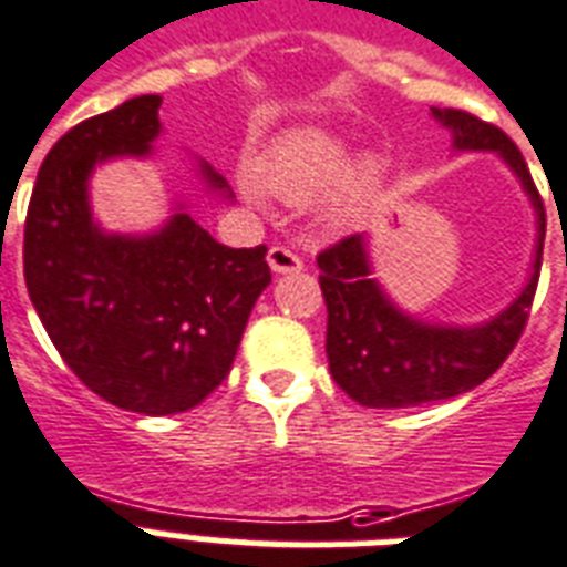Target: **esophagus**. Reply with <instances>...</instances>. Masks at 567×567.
Listing matches in <instances>:
<instances>
[{
	"label": "esophagus",
	"instance_id": "obj_1",
	"mask_svg": "<svg viewBox=\"0 0 567 567\" xmlns=\"http://www.w3.org/2000/svg\"><path fill=\"white\" fill-rule=\"evenodd\" d=\"M269 266L275 275H289V271H301L305 269V262L298 254H292L284 245H271L269 248Z\"/></svg>",
	"mask_w": 567,
	"mask_h": 567
}]
</instances>
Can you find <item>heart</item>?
I'll list each match as a JSON object with an SVG mask.
<instances>
[{
  "instance_id": "obj_1",
  "label": "heart",
  "mask_w": 567,
  "mask_h": 567,
  "mask_svg": "<svg viewBox=\"0 0 567 567\" xmlns=\"http://www.w3.org/2000/svg\"><path fill=\"white\" fill-rule=\"evenodd\" d=\"M349 159H352V144L340 135L328 130H298L280 138L262 159L260 183L275 197L305 200L340 177L331 204L340 215H349L358 209L379 174V165L370 156L346 169Z\"/></svg>"
}]
</instances>
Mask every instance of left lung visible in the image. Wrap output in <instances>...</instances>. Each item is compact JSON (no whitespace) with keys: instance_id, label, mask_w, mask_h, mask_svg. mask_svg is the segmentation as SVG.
Returning <instances> with one entry per match:
<instances>
[{"instance_id":"obj_1","label":"left lung","mask_w":567,"mask_h":567,"mask_svg":"<svg viewBox=\"0 0 567 567\" xmlns=\"http://www.w3.org/2000/svg\"><path fill=\"white\" fill-rule=\"evenodd\" d=\"M432 115L452 130L455 151L497 153L517 174L538 218L533 275L524 292L491 322L473 328L429 324L402 313L372 278L367 236H346L324 248L316 262L322 271L319 287L328 307V367L340 390L367 408L425 405L482 384L503 367L520 340L538 287L547 218L517 144L503 130L462 109H432Z\"/></svg>"}]
</instances>
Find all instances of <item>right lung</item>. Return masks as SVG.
Masks as SVG:
<instances>
[{
  "label": "right lung",
  "instance_id": "right-lung-1",
  "mask_svg": "<svg viewBox=\"0 0 567 567\" xmlns=\"http://www.w3.org/2000/svg\"><path fill=\"white\" fill-rule=\"evenodd\" d=\"M159 94L87 117L55 142L34 183L23 236L25 289L79 381L135 414H183L230 372L254 301L271 284L266 245L227 248L177 209L147 236L105 234L87 179L112 156H147ZM213 192L227 179L209 165Z\"/></svg>",
  "mask_w": 567,
  "mask_h": 567
}]
</instances>
